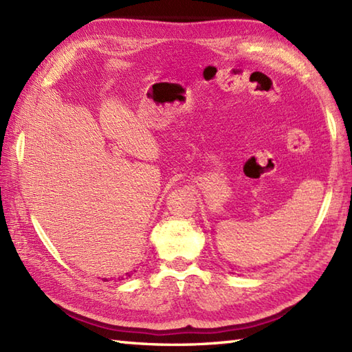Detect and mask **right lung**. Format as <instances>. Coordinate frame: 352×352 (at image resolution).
Masks as SVG:
<instances>
[{
	"label": "right lung",
	"mask_w": 352,
	"mask_h": 352,
	"mask_svg": "<svg viewBox=\"0 0 352 352\" xmlns=\"http://www.w3.org/2000/svg\"><path fill=\"white\" fill-rule=\"evenodd\" d=\"M129 276H130V275H129Z\"/></svg>",
	"instance_id": "1"
}]
</instances>
